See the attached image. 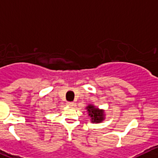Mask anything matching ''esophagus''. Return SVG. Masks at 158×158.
<instances>
[{
	"instance_id": "esophagus-1",
	"label": "esophagus",
	"mask_w": 158,
	"mask_h": 158,
	"mask_svg": "<svg viewBox=\"0 0 158 158\" xmlns=\"http://www.w3.org/2000/svg\"><path fill=\"white\" fill-rule=\"evenodd\" d=\"M66 105H67L68 106H74L75 103H74V102H71V101H69V102L66 103Z\"/></svg>"
}]
</instances>
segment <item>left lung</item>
I'll use <instances>...</instances> for the list:
<instances>
[{
    "label": "left lung",
    "instance_id": "obj_1",
    "mask_svg": "<svg viewBox=\"0 0 158 158\" xmlns=\"http://www.w3.org/2000/svg\"><path fill=\"white\" fill-rule=\"evenodd\" d=\"M88 112V116L92 118V123H101L104 120V111L99 109L95 108L93 106H89L87 107Z\"/></svg>",
    "mask_w": 158,
    "mask_h": 158
}]
</instances>
